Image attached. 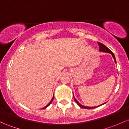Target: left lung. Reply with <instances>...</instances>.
Instances as JSON below:
<instances>
[{
	"label": "left lung",
	"instance_id": "1",
	"mask_svg": "<svg viewBox=\"0 0 129 129\" xmlns=\"http://www.w3.org/2000/svg\"><path fill=\"white\" fill-rule=\"evenodd\" d=\"M98 45H99V50H100V51H102V52H105V53H110V54H111L112 55V56H113V59H114V62H115V63H116V60L115 56H114V54H113V52L111 51L110 50V49H109L107 47V46H105V45H104V44H102V43H99V42H98ZM73 97H74V100H75V101L76 102V104H78V105H79V107H80L81 108H86V109H91V108H96V107H86V106L80 104V103H79L78 102V100H76V99L75 98L74 95H73ZM106 104V103H104V104ZM104 104H102V105H99V106H101V105H104Z\"/></svg>",
	"mask_w": 129,
	"mask_h": 129
}]
</instances>
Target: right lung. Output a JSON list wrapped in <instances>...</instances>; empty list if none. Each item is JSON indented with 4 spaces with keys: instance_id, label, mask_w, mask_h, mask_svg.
Masks as SVG:
<instances>
[{
    "instance_id": "obj_1",
    "label": "right lung",
    "mask_w": 129,
    "mask_h": 129,
    "mask_svg": "<svg viewBox=\"0 0 129 129\" xmlns=\"http://www.w3.org/2000/svg\"><path fill=\"white\" fill-rule=\"evenodd\" d=\"M53 99H54V95H53V98H52V99H51V101H50V102H49V104H48V105H46V106H45V107H44V108H42V109H45V108H47V107H48V106L49 105H50L51 104V103H52V102H53Z\"/></svg>"
}]
</instances>
